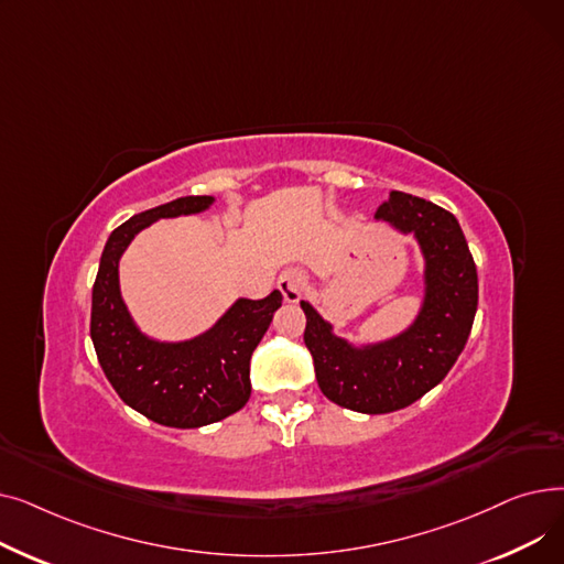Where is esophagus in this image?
Wrapping results in <instances>:
<instances>
[{"instance_id": "1", "label": "esophagus", "mask_w": 564, "mask_h": 564, "mask_svg": "<svg viewBox=\"0 0 564 564\" xmlns=\"http://www.w3.org/2000/svg\"><path fill=\"white\" fill-rule=\"evenodd\" d=\"M304 285H306V276L302 270H294V267H290V270H285L279 279V290L283 292V300L288 304H294L300 302L302 292H304Z\"/></svg>"}]
</instances>
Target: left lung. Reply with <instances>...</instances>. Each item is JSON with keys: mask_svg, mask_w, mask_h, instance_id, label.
<instances>
[{"mask_svg": "<svg viewBox=\"0 0 564 564\" xmlns=\"http://www.w3.org/2000/svg\"><path fill=\"white\" fill-rule=\"evenodd\" d=\"M375 219L416 235L427 285L421 315L398 338L351 347L302 302L304 343L319 391L332 402L361 413H389L421 400L455 366L478 311V272L455 215L443 207L391 192Z\"/></svg>", "mask_w": 564, "mask_h": 564, "instance_id": "1", "label": "left lung"}]
</instances>
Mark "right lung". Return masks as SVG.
I'll return each mask as SVG.
<instances>
[{
	"label": "right lung",
	"mask_w": 564,
	"mask_h": 564,
	"mask_svg": "<svg viewBox=\"0 0 564 564\" xmlns=\"http://www.w3.org/2000/svg\"><path fill=\"white\" fill-rule=\"evenodd\" d=\"M213 196H183L118 226L105 245L91 300V340L105 377L126 404L166 427H203L240 411L251 395L249 361L283 294L237 300L210 332L185 343L145 338L121 300L118 260L132 237L158 219L196 215Z\"/></svg>",
	"instance_id": "obj_1"
}]
</instances>
